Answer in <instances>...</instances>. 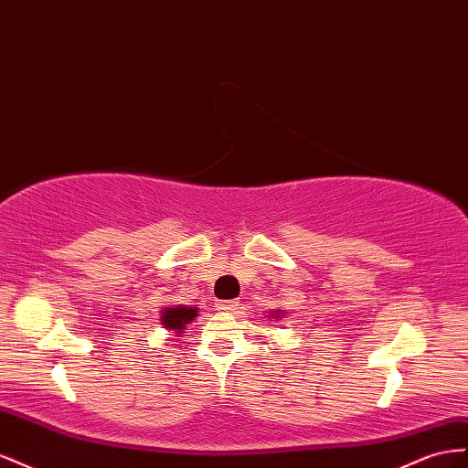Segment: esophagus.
Returning a JSON list of instances; mask_svg holds the SVG:
<instances>
[{
  "label": "esophagus",
  "mask_w": 468,
  "mask_h": 468,
  "mask_svg": "<svg viewBox=\"0 0 468 468\" xmlns=\"http://www.w3.org/2000/svg\"><path fill=\"white\" fill-rule=\"evenodd\" d=\"M237 300H219L218 302V310L221 312H233L237 308Z\"/></svg>",
  "instance_id": "34e87169"
}]
</instances>
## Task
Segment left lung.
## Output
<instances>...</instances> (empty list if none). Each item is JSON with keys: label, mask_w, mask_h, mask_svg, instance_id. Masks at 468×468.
Listing matches in <instances>:
<instances>
[{"label": "left lung", "mask_w": 468, "mask_h": 468, "mask_svg": "<svg viewBox=\"0 0 468 468\" xmlns=\"http://www.w3.org/2000/svg\"><path fill=\"white\" fill-rule=\"evenodd\" d=\"M282 314H284V310H274V312H271V319H280L282 317Z\"/></svg>", "instance_id": "8db88e82"}]
</instances>
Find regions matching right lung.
Returning a JSON list of instances; mask_svg holds the SVG:
<instances>
[{
  "instance_id": "add662e5",
  "label": "right lung",
  "mask_w": 468,
  "mask_h": 468,
  "mask_svg": "<svg viewBox=\"0 0 468 468\" xmlns=\"http://www.w3.org/2000/svg\"><path fill=\"white\" fill-rule=\"evenodd\" d=\"M196 315V305H170V308H165L160 312V324H163L165 329H168L170 333H176L180 337V333H184L186 325H188Z\"/></svg>"
}]
</instances>
